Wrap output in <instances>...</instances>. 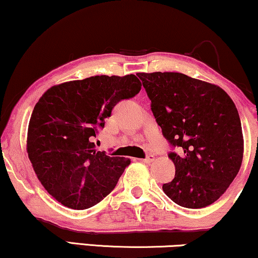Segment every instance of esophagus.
Listing matches in <instances>:
<instances>
[{"instance_id": "obj_1", "label": "esophagus", "mask_w": 258, "mask_h": 258, "mask_svg": "<svg viewBox=\"0 0 258 258\" xmlns=\"http://www.w3.org/2000/svg\"><path fill=\"white\" fill-rule=\"evenodd\" d=\"M155 160V157H154V155H151V154H149L148 155V156L146 157V158H143V162H146V163H151V162H153Z\"/></svg>"}]
</instances>
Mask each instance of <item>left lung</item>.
I'll list each match as a JSON object with an SVG mask.
<instances>
[{
  "mask_svg": "<svg viewBox=\"0 0 258 258\" xmlns=\"http://www.w3.org/2000/svg\"><path fill=\"white\" fill-rule=\"evenodd\" d=\"M137 76L172 148L168 156L175 164V177L164 183L163 191L181 207L210 206L229 188L242 164V125L235 103L222 88L181 73Z\"/></svg>",
  "mask_w": 258,
  "mask_h": 258,
  "instance_id": "left-lung-1",
  "label": "left lung"
}]
</instances>
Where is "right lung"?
Wrapping results in <instances>:
<instances>
[{
  "label": "right lung",
  "instance_id": "1",
  "mask_svg": "<svg viewBox=\"0 0 258 258\" xmlns=\"http://www.w3.org/2000/svg\"><path fill=\"white\" fill-rule=\"evenodd\" d=\"M135 75L91 76L51 87L35 105L27 151L44 189L63 206L83 210L117 184L129 158L96 151L94 139L122 100L140 93Z\"/></svg>",
  "mask_w": 258,
  "mask_h": 258
}]
</instances>
